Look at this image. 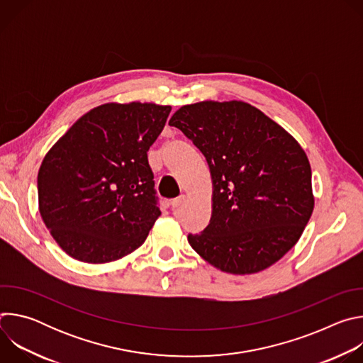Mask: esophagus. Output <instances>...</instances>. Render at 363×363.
<instances>
[{
    "mask_svg": "<svg viewBox=\"0 0 363 363\" xmlns=\"http://www.w3.org/2000/svg\"><path fill=\"white\" fill-rule=\"evenodd\" d=\"M185 195H179L178 198H175L172 202H171V206H172V210H178L179 206H182L184 205V202H185Z\"/></svg>",
    "mask_w": 363,
    "mask_h": 363,
    "instance_id": "34e87169",
    "label": "esophagus"
}]
</instances>
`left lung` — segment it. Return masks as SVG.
Returning a JSON list of instances; mask_svg holds the SVG:
<instances>
[{
    "mask_svg": "<svg viewBox=\"0 0 363 363\" xmlns=\"http://www.w3.org/2000/svg\"><path fill=\"white\" fill-rule=\"evenodd\" d=\"M208 162L213 213L191 247L216 269L242 276L277 263L315 208L312 169L300 143L241 100H203L171 121Z\"/></svg>",
    "mask_w": 363,
    "mask_h": 363,
    "instance_id": "obj_1",
    "label": "left lung"
}]
</instances>
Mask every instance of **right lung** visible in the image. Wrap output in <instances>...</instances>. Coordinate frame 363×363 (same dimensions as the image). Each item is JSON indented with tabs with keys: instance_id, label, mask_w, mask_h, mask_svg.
<instances>
[{
	"instance_id": "obj_1",
	"label": "right lung",
	"mask_w": 363,
	"mask_h": 363,
	"mask_svg": "<svg viewBox=\"0 0 363 363\" xmlns=\"http://www.w3.org/2000/svg\"><path fill=\"white\" fill-rule=\"evenodd\" d=\"M171 106L105 103L50 147L37 177L38 211L74 260L103 264L139 248L161 216L147 164Z\"/></svg>"
}]
</instances>
